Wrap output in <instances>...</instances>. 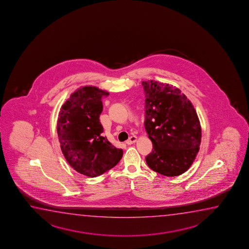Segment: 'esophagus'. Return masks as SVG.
<instances>
[{"instance_id": "34e87169", "label": "esophagus", "mask_w": 249, "mask_h": 249, "mask_svg": "<svg viewBox=\"0 0 249 249\" xmlns=\"http://www.w3.org/2000/svg\"><path fill=\"white\" fill-rule=\"evenodd\" d=\"M136 142H137V137L136 136H131L130 138L126 141V143L127 145H131V144H133V143Z\"/></svg>"}]
</instances>
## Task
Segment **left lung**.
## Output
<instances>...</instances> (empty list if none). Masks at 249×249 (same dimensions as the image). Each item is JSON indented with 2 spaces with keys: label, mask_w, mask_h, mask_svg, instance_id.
<instances>
[{
  "label": "left lung",
  "mask_w": 249,
  "mask_h": 249,
  "mask_svg": "<svg viewBox=\"0 0 249 249\" xmlns=\"http://www.w3.org/2000/svg\"><path fill=\"white\" fill-rule=\"evenodd\" d=\"M142 85L145 130L153 146L146 164L164 176L181 175L198 153L202 130L197 114L179 89L153 80Z\"/></svg>",
  "instance_id": "8db88e82"
}]
</instances>
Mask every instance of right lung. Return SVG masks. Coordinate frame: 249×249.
Segmentation results:
<instances>
[{
  "label": "right lung",
  "instance_id": "add662e5",
  "mask_svg": "<svg viewBox=\"0 0 249 249\" xmlns=\"http://www.w3.org/2000/svg\"><path fill=\"white\" fill-rule=\"evenodd\" d=\"M107 96L108 92L95 86H84L73 92L58 114L57 132L62 153L75 171L90 178L113 168L123 157V149L102 136V98Z\"/></svg>",
  "mask_w": 249,
  "mask_h": 249
}]
</instances>
